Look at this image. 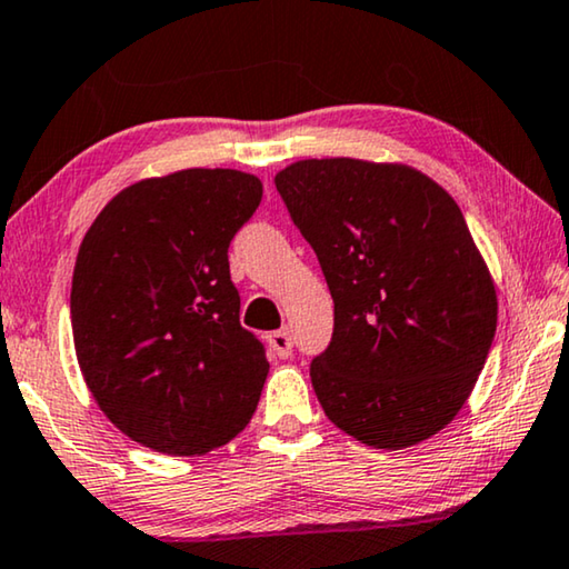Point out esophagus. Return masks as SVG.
I'll return each instance as SVG.
<instances>
[{
    "label": "esophagus",
    "instance_id": "esophagus-1",
    "mask_svg": "<svg viewBox=\"0 0 569 569\" xmlns=\"http://www.w3.org/2000/svg\"><path fill=\"white\" fill-rule=\"evenodd\" d=\"M269 349L277 353L279 359L292 357V333L287 328H279V331L269 333Z\"/></svg>",
    "mask_w": 569,
    "mask_h": 569
}]
</instances>
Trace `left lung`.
Returning <instances> with one entry per match:
<instances>
[{
	"label": "left lung",
	"instance_id": "left-lung-1",
	"mask_svg": "<svg viewBox=\"0 0 569 569\" xmlns=\"http://www.w3.org/2000/svg\"><path fill=\"white\" fill-rule=\"evenodd\" d=\"M274 184L333 298L310 380L328 421L375 449L416 447L475 390L496 282L447 189L408 163L305 159Z\"/></svg>",
	"mask_w": 569,
	"mask_h": 569
}]
</instances>
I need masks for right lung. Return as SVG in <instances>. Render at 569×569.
Returning a JSON list of instances; mask_svg holds the SVG:
<instances>
[{
  "mask_svg": "<svg viewBox=\"0 0 569 569\" xmlns=\"http://www.w3.org/2000/svg\"><path fill=\"white\" fill-rule=\"evenodd\" d=\"M261 192V179L238 169L141 179L104 204L79 246L81 377L122 433L161 455H208L259 406L269 361L238 320L228 246Z\"/></svg>",
  "mask_w": 569,
  "mask_h": 569,
  "instance_id": "add662e5",
  "label": "right lung"
}]
</instances>
